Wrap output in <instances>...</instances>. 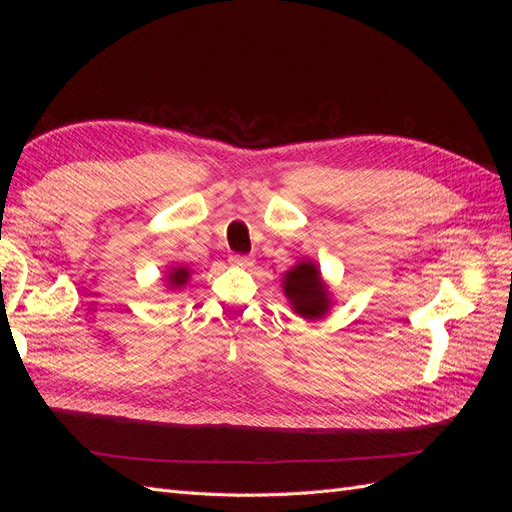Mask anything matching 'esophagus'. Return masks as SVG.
Segmentation results:
<instances>
[{"label":"esophagus","instance_id":"1","mask_svg":"<svg viewBox=\"0 0 512 512\" xmlns=\"http://www.w3.org/2000/svg\"><path fill=\"white\" fill-rule=\"evenodd\" d=\"M230 262L235 267H252V256H245V254H232L230 256Z\"/></svg>","mask_w":512,"mask_h":512}]
</instances>
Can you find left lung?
Returning <instances> with one entry per match:
<instances>
[{"label":"left lung","mask_w":512,"mask_h":512,"mask_svg":"<svg viewBox=\"0 0 512 512\" xmlns=\"http://www.w3.org/2000/svg\"><path fill=\"white\" fill-rule=\"evenodd\" d=\"M284 294L301 318L318 320L329 312L331 292L312 260H301L284 275Z\"/></svg>","instance_id":"8db88e82"}]
</instances>
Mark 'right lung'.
<instances>
[{
  "mask_svg": "<svg viewBox=\"0 0 512 512\" xmlns=\"http://www.w3.org/2000/svg\"><path fill=\"white\" fill-rule=\"evenodd\" d=\"M188 280H190V269L188 267H181L179 265V267H173V269L166 273V286L170 290L183 288L185 284H188Z\"/></svg>",
  "mask_w": 512,
  "mask_h": 512,
  "instance_id": "1",
  "label": "right lung"
}]
</instances>
